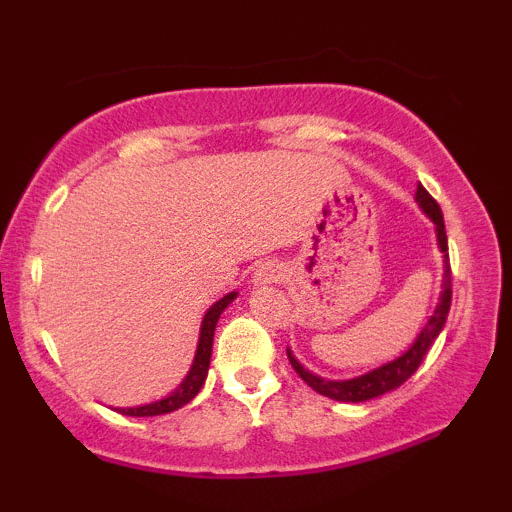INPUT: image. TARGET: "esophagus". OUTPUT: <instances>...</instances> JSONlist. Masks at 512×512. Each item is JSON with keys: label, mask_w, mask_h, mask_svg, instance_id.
Listing matches in <instances>:
<instances>
[{"label": "esophagus", "mask_w": 512, "mask_h": 512, "mask_svg": "<svg viewBox=\"0 0 512 512\" xmlns=\"http://www.w3.org/2000/svg\"><path fill=\"white\" fill-rule=\"evenodd\" d=\"M281 279H284V269H281V264H276V262H264L255 269V274H252V281H255L257 286L276 284V281H281Z\"/></svg>", "instance_id": "esophagus-1"}]
</instances>
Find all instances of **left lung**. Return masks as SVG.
Instances as JSON below:
<instances>
[{
    "label": "left lung",
    "instance_id": "obj_1",
    "mask_svg": "<svg viewBox=\"0 0 512 512\" xmlns=\"http://www.w3.org/2000/svg\"><path fill=\"white\" fill-rule=\"evenodd\" d=\"M416 202H419L421 211H424L428 219L433 221V226H436L438 248H440V252H443V291H440L436 310H433V315L428 317L424 330L419 332V337L411 342V346L404 351L402 356H397L395 361L383 363L380 368L368 370V373L358 375V378H351V380L320 378V375L310 373V370L291 354V349H286L293 370H296V373L301 375L305 383L313 387L315 392H320V395L337 399V402H366V399H375V397L385 395V392L397 390L399 385L407 383L411 375L416 373V368L421 366V361H424L428 349H431L433 342H436L438 334L443 332L445 320H448V313H450V301H452V274H450L448 236H445L443 211H440L436 199H433L424 190V185L416 187Z\"/></svg>",
    "mask_w": 512,
    "mask_h": 512
}]
</instances>
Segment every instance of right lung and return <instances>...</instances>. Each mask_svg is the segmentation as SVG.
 <instances>
[{
  "label": "right lung",
  "instance_id": "obj_1",
  "mask_svg": "<svg viewBox=\"0 0 512 512\" xmlns=\"http://www.w3.org/2000/svg\"><path fill=\"white\" fill-rule=\"evenodd\" d=\"M238 291L226 293L221 301H216L211 308L204 313L202 327H199V342H197V351H195V361H192L190 370H187L185 380L175 387L173 392L166 397L156 399V402L149 404H139V407H117V411L125 416H161V414H170V411L185 407L190 399L197 397V392L202 390L204 380H207L209 373V363H211V344H214V332H216V322L223 310L228 308L233 301H236Z\"/></svg>",
  "mask_w": 512,
  "mask_h": 512
}]
</instances>
